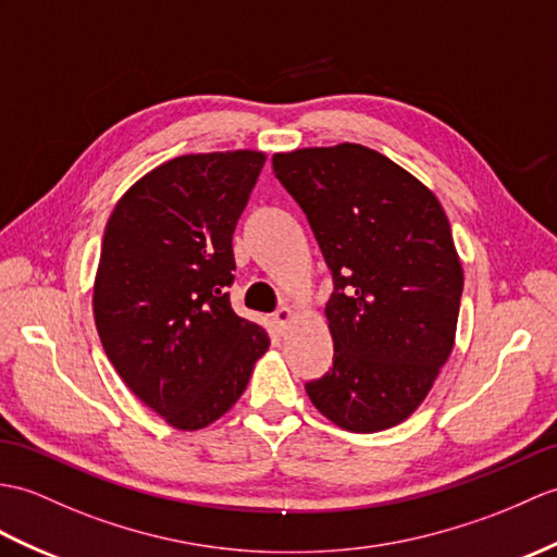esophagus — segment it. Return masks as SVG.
I'll return each mask as SVG.
<instances>
[{
  "instance_id": "1",
  "label": "esophagus",
  "mask_w": 557,
  "mask_h": 557,
  "mask_svg": "<svg viewBox=\"0 0 557 557\" xmlns=\"http://www.w3.org/2000/svg\"><path fill=\"white\" fill-rule=\"evenodd\" d=\"M294 320V308L292 306H282L277 313L273 315V322H275V327H277V332H284L287 330V325L289 322Z\"/></svg>"
}]
</instances>
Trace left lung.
Returning a JSON list of instances; mask_svg holds the SVG:
<instances>
[{
	"label": "left lung",
	"instance_id": "1",
	"mask_svg": "<svg viewBox=\"0 0 557 557\" xmlns=\"http://www.w3.org/2000/svg\"><path fill=\"white\" fill-rule=\"evenodd\" d=\"M332 270L334 363L306 394L346 432L404 422L456 344L462 263L430 187L354 141L273 157Z\"/></svg>",
	"mask_w": 557,
	"mask_h": 557
}]
</instances>
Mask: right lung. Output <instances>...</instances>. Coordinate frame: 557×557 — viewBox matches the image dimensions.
Returning a JSON list of instances; mask_svg holds the SVG:
<instances>
[{
  "label": "right lung",
  "instance_id": "obj_1",
  "mask_svg": "<svg viewBox=\"0 0 557 557\" xmlns=\"http://www.w3.org/2000/svg\"><path fill=\"white\" fill-rule=\"evenodd\" d=\"M263 151L187 153L141 175L103 230L92 310L127 389L180 432L223 418L270 337L230 306L232 232Z\"/></svg>",
  "mask_w": 557,
  "mask_h": 557
}]
</instances>
